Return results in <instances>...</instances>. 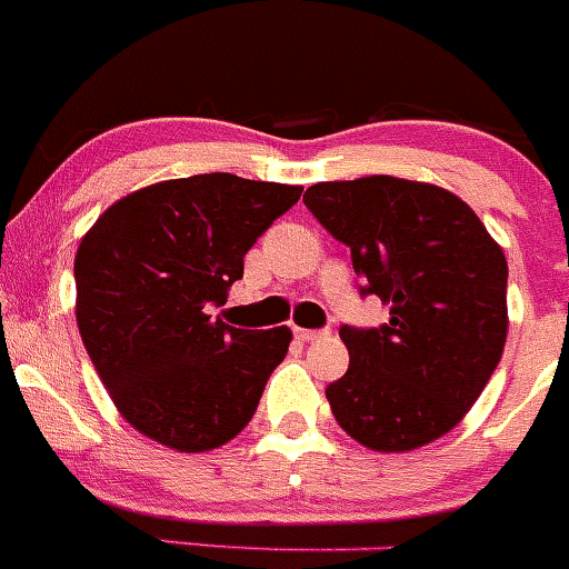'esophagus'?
I'll return each instance as SVG.
<instances>
[{
	"label": "esophagus",
	"instance_id": "1",
	"mask_svg": "<svg viewBox=\"0 0 569 569\" xmlns=\"http://www.w3.org/2000/svg\"><path fill=\"white\" fill-rule=\"evenodd\" d=\"M295 336L300 341H317L328 336V330H308V328H295Z\"/></svg>",
	"mask_w": 569,
	"mask_h": 569
}]
</instances>
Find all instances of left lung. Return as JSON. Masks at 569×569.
<instances>
[{
  "label": "left lung",
  "instance_id": "obj_1",
  "mask_svg": "<svg viewBox=\"0 0 569 569\" xmlns=\"http://www.w3.org/2000/svg\"><path fill=\"white\" fill-rule=\"evenodd\" d=\"M302 202L350 247L380 328L341 325L350 367L325 389L363 448L406 453L453 431L481 397L509 333V267L465 200L419 180L369 174L317 183Z\"/></svg>",
  "mask_w": 569,
  "mask_h": 569
}]
</instances>
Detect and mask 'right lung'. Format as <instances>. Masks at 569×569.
Wrapping results in <instances>:
<instances>
[{"instance_id": "add662e5", "label": "right lung", "mask_w": 569, "mask_h": 569, "mask_svg": "<svg viewBox=\"0 0 569 569\" xmlns=\"http://www.w3.org/2000/svg\"><path fill=\"white\" fill-rule=\"evenodd\" d=\"M300 186L228 172L163 180L116 200L74 258L77 328L121 417L180 453L244 431L291 330H241L211 306Z\"/></svg>"}]
</instances>
